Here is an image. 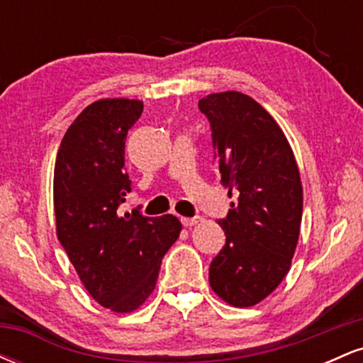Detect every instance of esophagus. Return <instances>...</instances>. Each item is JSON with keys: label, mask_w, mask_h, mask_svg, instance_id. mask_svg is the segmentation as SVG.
<instances>
[{"label": "esophagus", "mask_w": 363, "mask_h": 363, "mask_svg": "<svg viewBox=\"0 0 363 363\" xmlns=\"http://www.w3.org/2000/svg\"><path fill=\"white\" fill-rule=\"evenodd\" d=\"M181 222H182V225H184V227H193V225L201 222V218H199V216H193V218H187V216H182Z\"/></svg>", "instance_id": "esophagus-1"}]
</instances>
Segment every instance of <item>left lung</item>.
<instances>
[{"instance_id":"obj_1","label":"left lung","mask_w":363,"mask_h":363,"mask_svg":"<svg viewBox=\"0 0 363 363\" xmlns=\"http://www.w3.org/2000/svg\"><path fill=\"white\" fill-rule=\"evenodd\" d=\"M199 111L211 124L220 182L228 189L227 240L210 264L211 290L232 307H252L290 272L303 191L294 152L268 111L240 91L210 94Z\"/></svg>"}]
</instances>
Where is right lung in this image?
<instances>
[{
  "instance_id": "right-lung-1",
  "label": "right lung",
  "mask_w": 363,
  "mask_h": 363,
  "mask_svg": "<svg viewBox=\"0 0 363 363\" xmlns=\"http://www.w3.org/2000/svg\"><path fill=\"white\" fill-rule=\"evenodd\" d=\"M141 112L136 99L90 104L66 131L54 165L57 239L90 297L118 314L152 295L162 257L182 230L174 215L119 211L131 191L124 141Z\"/></svg>"
}]
</instances>
